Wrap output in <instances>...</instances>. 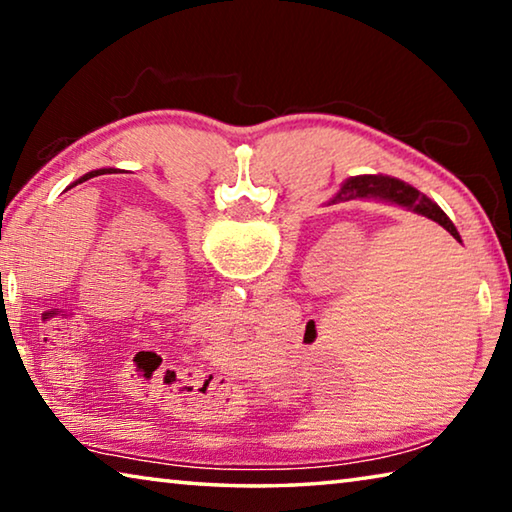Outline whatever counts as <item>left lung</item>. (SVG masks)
Masks as SVG:
<instances>
[{
  "instance_id": "obj_1",
  "label": "left lung",
  "mask_w": 512,
  "mask_h": 512,
  "mask_svg": "<svg viewBox=\"0 0 512 512\" xmlns=\"http://www.w3.org/2000/svg\"><path fill=\"white\" fill-rule=\"evenodd\" d=\"M115 169H99V171H92V173H85V176L81 178V180H76V183L72 185V187H76V185H81V183H85V180H90V178H97V176H103V173H112Z\"/></svg>"
}]
</instances>
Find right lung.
I'll list each match as a JSON object with an SVG mask.
<instances>
[{
  "label": "right lung",
  "instance_id": "add662e5",
  "mask_svg": "<svg viewBox=\"0 0 512 512\" xmlns=\"http://www.w3.org/2000/svg\"><path fill=\"white\" fill-rule=\"evenodd\" d=\"M352 198H381V201L409 207V210L427 216V219L436 221L438 225H443L449 235H452L456 241H461V237H458V230L454 228V223L447 219V214L440 210L436 203H431L427 196H422L418 192V189L402 183V180H397V178H388V176L350 178L348 183L341 187V192L332 198V205L343 203V201H352Z\"/></svg>",
  "mask_w": 512,
  "mask_h": 512
}]
</instances>
